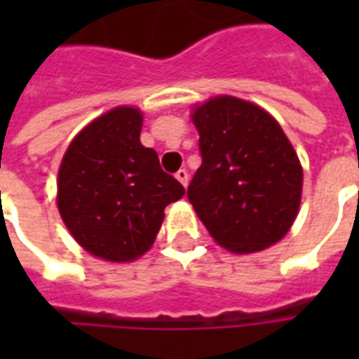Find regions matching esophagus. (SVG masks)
Returning <instances> with one entry per match:
<instances>
[{
    "instance_id": "esophagus-1",
    "label": "esophagus",
    "mask_w": 359,
    "mask_h": 359,
    "mask_svg": "<svg viewBox=\"0 0 359 359\" xmlns=\"http://www.w3.org/2000/svg\"><path fill=\"white\" fill-rule=\"evenodd\" d=\"M175 177H177V180H179L182 187H187V184H188V171H187V169H179Z\"/></svg>"
}]
</instances>
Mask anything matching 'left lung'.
<instances>
[{
	"instance_id": "8db88e82",
	"label": "left lung",
	"mask_w": 359,
	"mask_h": 359,
	"mask_svg": "<svg viewBox=\"0 0 359 359\" xmlns=\"http://www.w3.org/2000/svg\"><path fill=\"white\" fill-rule=\"evenodd\" d=\"M202 165L188 200L217 244L252 254L278 242L298 215L302 165L267 111L233 95L192 113Z\"/></svg>"
}]
</instances>
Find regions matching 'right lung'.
Instances as JSON below:
<instances>
[{"instance_id":"obj_1","label":"right lung","mask_w":359,"mask_h":359,"mask_svg":"<svg viewBox=\"0 0 359 359\" xmlns=\"http://www.w3.org/2000/svg\"><path fill=\"white\" fill-rule=\"evenodd\" d=\"M140 130V111L115 107L74 136L59 167L63 223L82 248L107 262L148 252L165 208L184 196L156 151L142 146Z\"/></svg>"}]
</instances>
